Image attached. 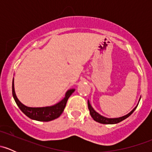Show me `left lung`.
<instances>
[{
    "label": "left lung",
    "instance_id": "left-lung-1",
    "mask_svg": "<svg viewBox=\"0 0 152 152\" xmlns=\"http://www.w3.org/2000/svg\"><path fill=\"white\" fill-rule=\"evenodd\" d=\"M140 100V99H139L138 103H137V106H136V107H134V108L133 109V110H132L130 113H129L128 114L122 116V117H119V118H107V117H105V116H103V115H102L101 114H99V113H97V112L94 110V108H93V107H92V105L90 104V102L89 100H88V102H87V104H88V109H89V110H90V115H91V117L93 118V120L96 121V122H99V123L103 124H115L118 123H120L121 121L125 120V119L127 118L129 116L131 115L133 113V112H134V110H135V109L137 108Z\"/></svg>",
    "mask_w": 152,
    "mask_h": 152
}]
</instances>
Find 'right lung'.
<instances>
[{
    "label": "right lung",
    "mask_w": 152,
    "mask_h": 152,
    "mask_svg": "<svg viewBox=\"0 0 152 152\" xmlns=\"http://www.w3.org/2000/svg\"><path fill=\"white\" fill-rule=\"evenodd\" d=\"M75 91L74 88L69 89L65 93V97L55 104L51 106H47V107H30L24 105L21 103L18 99L15 93V85H14V78L12 80V96L16 102L17 105L20 108V110L24 113L29 118L32 120L38 121H50L54 119L57 118L62 112L64 111L65 106H66L67 99L71 96L72 93Z\"/></svg>",
    "instance_id": "right-lung-1"
}]
</instances>
